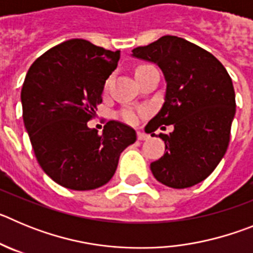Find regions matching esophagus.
Wrapping results in <instances>:
<instances>
[{
  "label": "esophagus",
  "mask_w": 253,
  "mask_h": 253,
  "mask_svg": "<svg viewBox=\"0 0 253 253\" xmlns=\"http://www.w3.org/2000/svg\"><path fill=\"white\" fill-rule=\"evenodd\" d=\"M137 137H138V139H139V140H147V139H149V135H148V134L143 133V131H140V130L137 131Z\"/></svg>",
  "instance_id": "1"
}]
</instances>
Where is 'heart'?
Returning <instances> with one entry per match:
<instances>
[{"mask_svg": "<svg viewBox=\"0 0 253 253\" xmlns=\"http://www.w3.org/2000/svg\"><path fill=\"white\" fill-rule=\"evenodd\" d=\"M146 67H148V66H139L137 68V71H135V73L139 72V71H142V69L146 68ZM120 118H122V119L124 120V122L130 123V124H131V123L137 122L138 115H137V113H135V111H134V110H130V109H126V110H123L122 113H120Z\"/></svg>", "mask_w": 253, "mask_h": 253, "instance_id": "1", "label": "heart"}]
</instances>
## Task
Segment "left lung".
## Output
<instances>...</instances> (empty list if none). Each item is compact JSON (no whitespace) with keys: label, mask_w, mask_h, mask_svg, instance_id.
Here are the masks:
<instances>
[{"label":"left lung","mask_w":253,"mask_h":253,"mask_svg":"<svg viewBox=\"0 0 253 253\" xmlns=\"http://www.w3.org/2000/svg\"><path fill=\"white\" fill-rule=\"evenodd\" d=\"M133 57L149 60L162 69L166 80L165 104L147 124L160 133L165 154L151 163L157 181L173 189L202 182L225 154L236 114V95L227 69L211 53L172 35L133 49Z\"/></svg>","instance_id":"left-lung-1"}]
</instances>
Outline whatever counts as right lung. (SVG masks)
Returning a JSON list of instances; mask_svg holds the SVG:
<instances>
[{
    "label": "right lung",
    "instance_id": "add662e5",
    "mask_svg": "<svg viewBox=\"0 0 253 253\" xmlns=\"http://www.w3.org/2000/svg\"><path fill=\"white\" fill-rule=\"evenodd\" d=\"M119 58V50L71 39L40 55L26 73L22 118L35 157L67 189L84 191L109 182L120 153L137 140L133 128L115 120L102 134L87 126Z\"/></svg>",
    "mask_w": 253,
    "mask_h": 253
}]
</instances>
